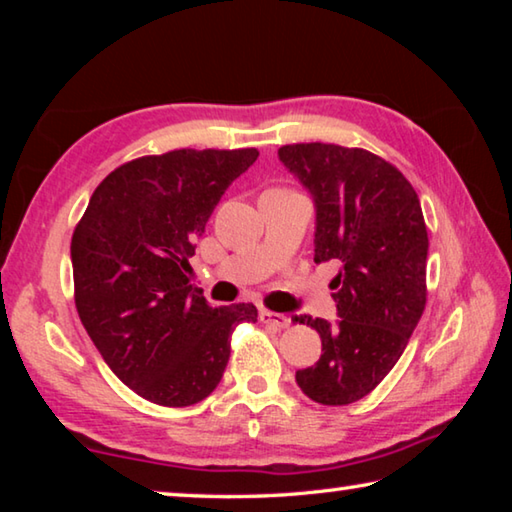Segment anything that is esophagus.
<instances>
[{
	"label": "esophagus",
	"instance_id": "obj_1",
	"mask_svg": "<svg viewBox=\"0 0 512 512\" xmlns=\"http://www.w3.org/2000/svg\"><path fill=\"white\" fill-rule=\"evenodd\" d=\"M259 320H262L264 325H271V327H277V329H284V327L291 325V318H287L284 314H275V311H268V309L259 311Z\"/></svg>",
	"mask_w": 512,
	"mask_h": 512
}]
</instances>
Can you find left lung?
<instances>
[{"label":"left lung","instance_id":"left-lung-1","mask_svg":"<svg viewBox=\"0 0 512 512\" xmlns=\"http://www.w3.org/2000/svg\"><path fill=\"white\" fill-rule=\"evenodd\" d=\"M280 160L316 203L314 262H336L341 320L296 316L314 327L323 354L298 370L302 393L345 406L375 391L393 370L427 305L429 237L422 207L404 173L366 149L287 144Z\"/></svg>","mask_w":512,"mask_h":512}]
</instances>
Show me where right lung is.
Returning a JSON list of instances; mask_svg holds the SVG:
<instances>
[{"label": "right lung", "mask_w": 512, "mask_h": 512, "mask_svg": "<svg viewBox=\"0 0 512 512\" xmlns=\"http://www.w3.org/2000/svg\"><path fill=\"white\" fill-rule=\"evenodd\" d=\"M257 149H176L121 164L72 235L74 302L110 370L144 400L192 406L223 377L253 302L210 307L189 257L225 189Z\"/></svg>", "instance_id": "right-lung-1"}]
</instances>
